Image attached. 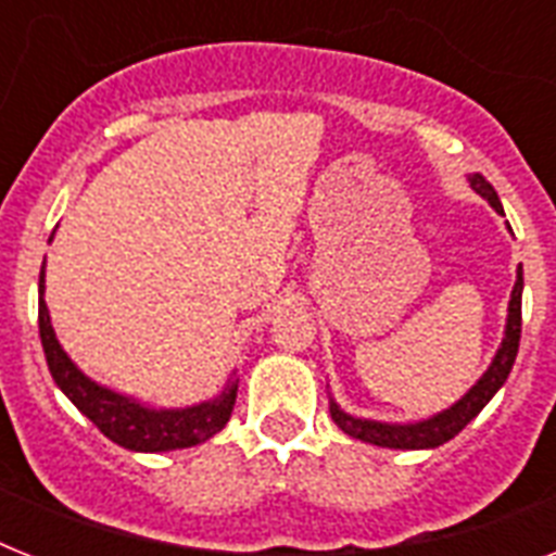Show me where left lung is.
Returning <instances> with one entry per match:
<instances>
[{"label": "left lung", "mask_w": 556, "mask_h": 556, "mask_svg": "<svg viewBox=\"0 0 556 556\" xmlns=\"http://www.w3.org/2000/svg\"><path fill=\"white\" fill-rule=\"evenodd\" d=\"M467 181H470V187H473V190L479 192V195H482V199L488 201L500 216H505L500 195H496V190H493L482 176H470ZM519 331H522V268H517V282H514V291H510L508 323H505V338H502V346L496 349V355H493L488 371H484L482 378L476 380L473 387L467 389V395L458 397L456 404L447 406V409H441V413H435L432 418H424V421L387 424V421H371V418H355V415L343 413V409L338 406V401L331 397L329 401L331 418H334V424H338L340 430L346 432V435L366 441V444H378V447H389V450L441 447L444 441L456 439L458 432L465 430L467 424L482 413L484 404H488V401L500 392L502 383L508 380L519 352Z\"/></svg>", "instance_id": "left-lung-1"}]
</instances>
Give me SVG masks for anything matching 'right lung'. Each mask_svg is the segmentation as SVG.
I'll return each instance as SVG.
<instances>
[{
	"instance_id": "add662e5",
	"label": "right lung",
	"mask_w": 556,
	"mask_h": 556,
	"mask_svg": "<svg viewBox=\"0 0 556 556\" xmlns=\"http://www.w3.org/2000/svg\"><path fill=\"white\" fill-rule=\"evenodd\" d=\"M46 294V268L39 270V338L46 349L48 369L63 395L98 427L106 439L135 453H167V450L195 447L201 441L213 439L233 413L239 380L230 378L225 389L210 401L181 406V409H155L115 389L100 387L89 375L77 369L72 357L65 355L54 334Z\"/></svg>"
}]
</instances>
